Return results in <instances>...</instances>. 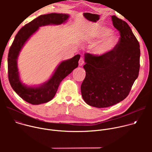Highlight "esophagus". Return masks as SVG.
I'll use <instances>...</instances> for the list:
<instances>
[{
	"label": "esophagus",
	"mask_w": 152,
	"mask_h": 152,
	"mask_svg": "<svg viewBox=\"0 0 152 152\" xmlns=\"http://www.w3.org/2000/svg\"><path fill=\"white\" fill-rule=\"evenodd\" d=\"M83 64H84V59L82 57H81L79 61V66H82Z\"/></svg>",
	"instance_id": "1"
}]
</instances>
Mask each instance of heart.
<instances>
[{
	"label": "heart",
	"mask_w": 152,
	"mask_h": 152,
	"mask_svg": "<svg viewBox=\"0 0 152 152\" xmlns=\"http://www.w3.org/2000/svg\"><path fill=\"white\" fill-rule=\"evenodd\" d=\"M91 37L96 40L102 39L96 46L94 52L99 56H103L112 51L118 42V36L105 28H97L91 31Z\"/></svg>",
	"instance_id": "b5f03b06"
}]
</instances>
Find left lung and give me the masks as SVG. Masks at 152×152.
<instances>
[{
  "mask_svg": "<svg viewBox=\"0 0 152 152\" xmlns=\"http://www.w3.org/2000/svg\"><path fill=\"white\" fill-rule=\"evenodd\" d=\"M120 38L115 48L103 56L85 53V77L81 85L86 103L106 107L123 100L138 76L140 44L125 21L111 16Z\"/></svg>",
  "mask_w": 152,
  "mask_h": 152,
  "instance_id": "1",
  "label": "left lung"
}]
</instances>
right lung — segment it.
Masks as SVG:
<instances>
[{"mask_svg":"<svg viewBox=\"0 0 152 152\" xmlns=\"http://www.w3.org/2000/svg\"><path fill=\"white\" fill-rule=\"evenodd\" d=\"M67 14L51 13L41 15L21 28L15 37L8 56V79L14 91L26 102L39 104L50 101L55 96L61 81L78 66L80 55L62 61L50 78L38 86H28L21 81L17 67L19 53L26 42L39 27L65 23L69 18Z\"/></svg>","mask_w":152,"mask_h":152,"instance_id":"1","label":"right lung"}]
</instances>
